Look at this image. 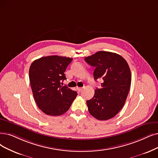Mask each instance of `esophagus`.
Instances as JSON below:
<instances>
[{
  "instance_id": "obj_1",
  "label": "esophagus",
  "mask_w": 158,
  "mask_h": 158,
  "mask_svg": "<svg viewBox=\"0 0 158 158\" xmlns=\"http://www.w3.org/2000/svg\"><path fill=\"white\" fill-rule=\"evenodd\" d=\"M77 91H78V92H80L81 90L83 89V88H82V87H77Z\"/></svg>"
}]
</instances>
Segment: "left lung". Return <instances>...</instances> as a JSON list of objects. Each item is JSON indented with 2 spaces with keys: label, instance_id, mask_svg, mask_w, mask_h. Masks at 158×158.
Masks as SVG:
<instances>
[{
  "label": "left lung",
  "instance_id": "obj_1",
  "mask_svg": "<svg viewBox=\"0 0 158 158\" xmlns=\"http://www.w3.org/2000/svg\"><path fill=\"white\" fill-rule=\"evenodd\" d=\"M88 64L95 68L94 79H102L100 89L87 100L90 114L100 121L115 117L124 105L131 85V72L128 63L116 53L98 51L85 58Z\"/></svg>",
  "mask_w": 158,
  "mask_h": 158
}]
</instances>
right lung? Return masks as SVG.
Listing matches in <instances>:
<instances>
[{"mask_svg": "<svg viewBox=\"0 0 158 158\" xmlns=\"http://www.w3.org/2000/svg\"><path fill=\"white\" fill-rule=\"evenodd\" d=\"M73 58L49 56L35 60L29 69L31 91L39 108L45 114L58 116L71 106L77 93L61 81L66 79L65 71Z\"/></svg>", "mask_w": 158, "mask_h": 158, "instance_id": "1", "label": "right lung"}]
</instances>
